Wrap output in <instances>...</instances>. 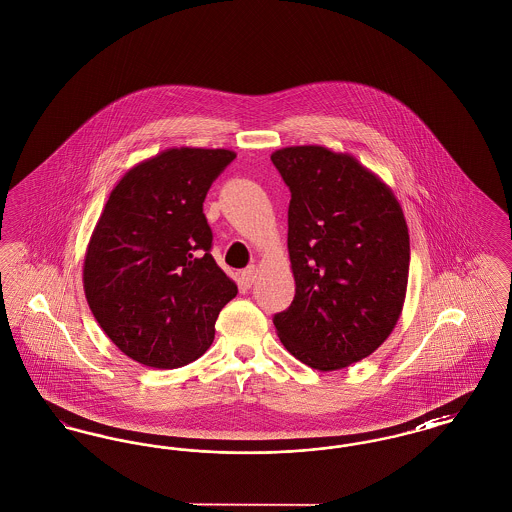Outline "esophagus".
<instances>
[{
    "instance_id": "34e87169",
    "label": "esophagus",
    "mask_w": 512,
    "mask_h": 512,
    "mask_svg": "<svg viewBox=\"0 0 512 512\" xmlns=\"http://www.w3.org/2000/svg\"><path fill=\"white\" fill-rule=\"evenodd\" d=\"M257 276H259V268L251 265V267L245 268L244 272H242V282H244L245 286H253Z\"/></svg>"
}]
</instances>
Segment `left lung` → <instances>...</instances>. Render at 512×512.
<instances>
[{
	"label": "left lung",
	"instance_id": "left-lung-1",
	"mask_svg": "<svg viewBox=\"0 0 512 512\" xmlns=\"http://www.w3.org/2000/svg\"><path fill=\"white\" fill-rule=\"evenodd\" d=\"M292 192V305L274 315L278 338L320 372L340 370L388 340L403 311L411 244L390 186L353 155L292 146L270 155Z\"/></svg>",
	"mask_w": 512,
	"mask_h": 512
}]
</instances>
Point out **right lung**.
Returning <instances> with one entry per match:
<instances>
[{
    "label": "right lung",
    "mask_w": 512,
    "mask_h": 512,
    "mask_svg": "<svg viewBox=\"0 0 512 512\" xmlns=\"http://www.w3.org/2000/svg\"><path fill=\"white\" fill-rule=\"evenodd\" d=\"M230 149L171 147L134 165L109 194L84 257V293L101 330L151 368L199 359L238 286L211 255L203 201Z\"/></svg>",
    "instance_id": "add662e5"
}]
</instances>
